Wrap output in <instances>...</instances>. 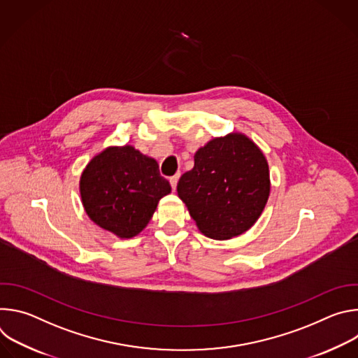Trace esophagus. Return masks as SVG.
<instances>
[{"label": "esophagus", "instance_id": "34e87169", "mask_svg": "<svg viewBox=\"0 0 358 358\" xmlns=\"http://www.w3.org/2000/svg\"><path fill=\"white\" fill-rule=\"evenodd\" d=\"M178 178H180V176L177 174V176H173L171 178H170V184H171V188H173V191H176V188H177V182H178Z\"/></svg>", "mask_w": 358, "mask_h": 358}]
</instances>
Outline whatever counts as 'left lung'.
<instances>
[{
  "instance_id": "8db88e82",
  "label": "left lung",
  "mask_w": 358,
  "mask_h": 358,
  "mask_svg": "<svg viewBox=\"0 0 358 358\" xmlns=\"http://www.w3.org/2000/svg\"><path fill=\"white\" fill-rule=\"evenodd\" d=\"M177 192L203 235L231 239L257 222L266 206V157L242 133L215 137L198 148L194 169L182 174Z\"/></svg>"
}]
</instances>
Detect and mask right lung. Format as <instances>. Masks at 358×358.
I'll return each mask as SVG.
<instances>
[{
    "instance_id": "add662e5",
    "label": "right lung",
    "mask_w": 358,
    "mask_h": 358,
    "mask_svg": "<svg viewBox=\"0 0 358 358\" xmlns=\"http://www.w3.org/2000/svg\"><path fill=\"white\" fill-rule=\"evenodd\" d=\"M79 191L87 217L120 239L138 235L171 192L159 164L133 145H110L85 167Z\"/></svg>"
}]
</instances>
